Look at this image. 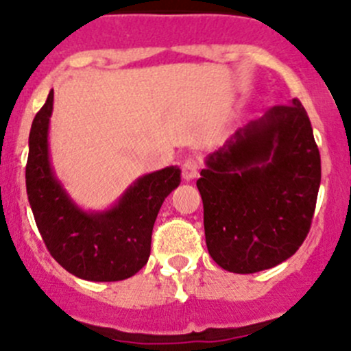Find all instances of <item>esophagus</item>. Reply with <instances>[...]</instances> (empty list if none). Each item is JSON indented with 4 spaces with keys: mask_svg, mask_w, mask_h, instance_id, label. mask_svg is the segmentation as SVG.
<instances>
[{
    "mask_svg": "<svg viewBox=\"0 0 351 351\" xmlns=\"http://www.w3.org/2000/svg\"><path fill=\"white\" fill-rule=\"evenodd\" d=\"M198 171H200V162L197 161L195 158H189L183 161L182 165V175L183 178L189 182V180H193L198 176Z\"/></svg>",
    "mask_w": 351,
    "mask_h": 351,
    "instance_id": "1",
    "label": "esophagus"
}]
</instances>
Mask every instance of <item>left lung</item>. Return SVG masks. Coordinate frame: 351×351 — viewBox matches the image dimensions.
Here are the masks:
<instances>
[{"label":"left lung","mask_w":351,"mask_h":351,"mask_svg":"<svg viewBox=\"0 0 351 351\" xmlns=\"http://www.w3.org/2000/svg\"><path fill=\"white\" fill-rule=\"evenodd\" d=\"M197 180L205 243L232 274H254L292 256L313 222L321 156L297 98L236 130Z\"/></svg>","instance_id":"1"}]
</instances>
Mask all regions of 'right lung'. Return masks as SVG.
Returning <instances> with one entry per match:
<instances>
[{"instance_id":"1","label":"right lung","mask_w":351,"mask_h":351,"mask_svg":"<svg viewBox=\"0 0 351 351\" xmlns=\"http://www.w3.org/2000/svg\"><path fill=\"white\" fill-rule=\"evenodd\" d=\"M54 90L32 122L25 178L35 224L56 261L74 277L119 282L136 275L151 254L154 221L165 198L180 185V168L144 175L112 208L84 212L56 178L49 159V119Z\"/></svg>"}]
</instances>
